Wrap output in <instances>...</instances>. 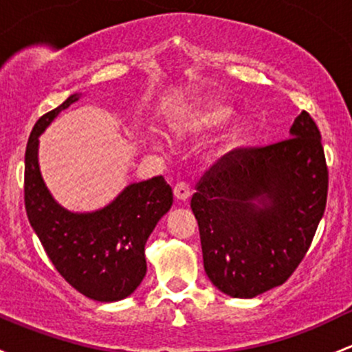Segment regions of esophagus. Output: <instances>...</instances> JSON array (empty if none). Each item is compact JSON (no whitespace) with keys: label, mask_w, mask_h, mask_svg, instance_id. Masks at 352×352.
Returning a JSON list of instances; mask_svg holds the SVG:
<instances>
[{"label":"esophagus","mask_w":352,"mask_h":352,"mask_svg":"<svg viewBox=\"0 0 352 352\" xmlns=\"http://www.w3.org/2000/svg\"><path fill=\"white\" fill-rule=\"evenodd\" d=\"M173 195H175L179 201H187L190 197V187L186 182H179L175 187H173Z\"/></svg>","instance_id":"1"}]
</instances>
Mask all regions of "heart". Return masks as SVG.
Segmentation results:
<instances>
[{"mask_svg":"<svg viewBox=\"0 0 352 352\" xmlns=\"http://www.w3.org/2000/svg\"><path fill=\"white\" fill-rule=\"evenodd\" d=\"M232 116V108L226 102L221 101H204L194 109L180 116L172 123V129L175 135H206V133L214 131L224 124L229 118ZM239 138V131L229 135L228 143L234 145Z\"/></svg>","mask_w":352,"mask_h":352,"instance_id":"heart-1","label":"heart"}]
</instances>
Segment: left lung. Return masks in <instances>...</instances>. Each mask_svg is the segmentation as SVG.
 I'll return each instance as SVG.
<instances>
[{
  "mask_svg": "<svg viewBox=\"0 0 352 352\" xmlns=\"http://www.w3.org/2000/svg\"><path fill=\"white\" fill-rule=\"evenodd\" d=\"M327 187L320 131L307 111L295 118L290 138L236 148L217 160L190 201L214 287L253 298L287 282L322 219Z\"/></svg>",
  "mask_w": 352,
  "mask_h": 352,
  "instance_id": "left-lung-1",
  "label": "left lung"
}]
</instances>
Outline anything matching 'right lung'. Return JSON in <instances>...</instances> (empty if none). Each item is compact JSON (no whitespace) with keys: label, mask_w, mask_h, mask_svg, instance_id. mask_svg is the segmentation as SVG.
<instances>
[{"label":"right lung","mask_w":352,"mask_h":352,"mask_svg":"<svg viewBox=\"0 0 352 352\" xmlns=\"http://www.w3.org/2000/svg\"><path fill=\"white\" fill-rule=\"evenodd\" d=\"M79 99L72 94L33 126L25 151V209L55 270L77 292L98 302L129 297L146 275L145 244L172 207V187L162 175L131 184L111 204L94 212H70L54 201L38 166V136L60 111Z\"/></svg>","instance_id":"add662e5"}]
</instances>
